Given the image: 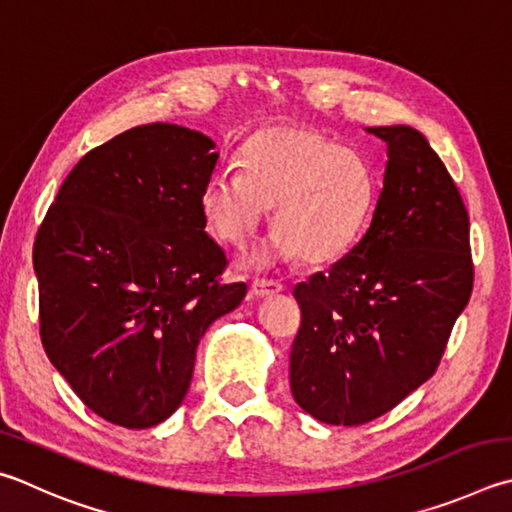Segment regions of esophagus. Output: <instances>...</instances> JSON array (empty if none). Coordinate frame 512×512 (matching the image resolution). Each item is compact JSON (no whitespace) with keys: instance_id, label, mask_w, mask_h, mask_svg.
<instances>
[{"instance_id":"1","label":"esophagus","mask_w":512,"mask_h":512,"mask_svg":"<svg viewBox=\"0 0 512 512\" xmlns=\"http://www.w3.org/2000/svg\"><path fill=\"white\" fill-rule=\"evenodd\" d=\"M250 291L259 297L275 295V293L284 291V284L280 280H268V277H255L253 284H250Z\"/></svg>"}]
</instances>
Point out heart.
<instances>
[{"mask_svg": "<svg viewBox=\"0 0 512 512\" xmlns=\"http://www.w3.org/2000/svg\"><path fill=\"white\" fill-rule=\"evenodd\" d=\"M374 201V172L360 154L309 129H273L241 150L239 172L210 176L201 212L217 239L246 248L273 208L277 232L259 262L297 253L324 264L358 239Z\"/></svg>", "mask_w": 512, "mask_h": 512, "instance_id": "b5f03b06", "label": "heart"}]
</instances>
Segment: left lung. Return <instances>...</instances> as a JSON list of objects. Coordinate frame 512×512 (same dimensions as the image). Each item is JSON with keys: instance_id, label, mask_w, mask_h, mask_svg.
Instances as JSON below:
<instances>
[{"instance_id": "1", "label": "left lung", "mask_w": 512, "mask_h": 512, "mask_svg": "<svg viewBox=\"0 0 512 512\" xmlns=\"http://www.w3.org/2000/svg\"><path fill=\"white\" fill-rule=\"evenodd\" d=\"M387 143L374 219L329 271L293 288L297 405L329 425H365L439 367L475 282L468 210L425 136L369 127Z\"/></svg>"}]
</instances>
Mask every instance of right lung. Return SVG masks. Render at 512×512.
Returning <instances> with one entry per match:
<instances>
[{
  "mask_svg": "<svg viewBox=\"0 0 512 512\" xmlns=\"http://www.w3.org/2000/svg\"><path fill=\"white\" fill-rule=\"evenodd\" d=\"M188 127H132L87 152L33 244L40 338L91 412L129 430L163 423L188 394L197 345L237 309L201 192L219 154Z\"/></svg>",
  "mask_w": 512,
  "mask_h": 512,
  "instance_id": "1",
  "label": "right lung"
}]
</instances>
